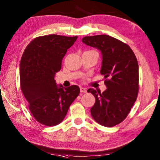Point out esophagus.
I'll return each mask as SVG.
<instances>
[{"mask_svg": "<svg viewBox=\"0 0 160 160\" xmlns=\"http://www.w3.org/2000/svg\"><path fill=\"white\" fill-rule=\"evenodd\" d=\"M80 92H85V93L87 92V89H86L85 88L80 87Z\"/></svg>", "mask_w": 160, "mask_h": 160, "instance_id": "34e87169", "label": "esophagus"}]
</instances>
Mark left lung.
Segmentation results:
<instances>
[{
    "mask_svg": "<svg viewBox=\"0 0 160 160\" xmlns=\"http://www.w3.org/2000/svg\"><path fill=\"white\" fill-rule=\"evenodd\" d=\"M82 42L102 52L100 73L107 86L102 93L92 88L88 90L95 98L90 109L91 115L101 125L115 126L127 118L138 98V60L128 44L110 35L86 36Z\"/></svg>",
    "mask_w": 160,
    "mask_h": 160,
    "instance_id": "obj_1",
    "label": "left lung"
}]
</instances>
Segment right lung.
<instances>
[{
	"label": "right lung",
	"instance_id": "obj_1",
	"mask_svg": "<svg viewBox=\"0 0 160 160\" xmlns=\"http://www.w3.org/2000/svg\"><path fill=\"white\" fill-rule=\"evenodd\" d=\"M78 36L48 35L37 37L24 50L20 63V82L32 115L39 123L52 127L64 120L80 93L78 85L58 87L54 79L62 58Z\"/></svg>",
	"mask_w": 160,
	"mask_h": 160
}]
</instances>
